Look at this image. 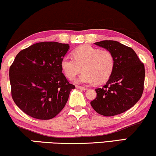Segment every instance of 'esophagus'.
<instances>
[{
  "mask_svg": "<svg viewBox=\"0 0 156 156\" xmlns=\"http://www.w3.org/2000/svg\"><path fill=\"white\" fill-rule=\"evenodd\" d=\"M76 88L80 89V90H87V87H83V86H80V85H76Z\"/></svg>",
  "mask_w": 156,
  "mask_h": 156,
  "instance_id": "esophagus-1",
  "label": "esophagus"
}]
</instances>
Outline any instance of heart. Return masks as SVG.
<instances>
[{
	"instance_id": "heart-1",
	"label": "heart",
	"mask_w": 156,
	"mask_h": 156,
	"mask_svg": "<svg viewBox=\"0 0 156 156\" xmlns=\"http://www.w3.org/2000/svg\"><path fill=\"white\" fill-rule=\"evenodd\" d=\"M73 56L63 57L61 67L69 80H73L83 67V73L77 80L78 83H104L110 77L115 68V57L108 50L83 45L74 50Z\"/></svg>"
}]
</instances>
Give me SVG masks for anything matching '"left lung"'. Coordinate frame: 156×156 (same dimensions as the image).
I'll use <instances>...</instances> for the list:
<instances>
[{"mask_svg":"<svg viewBox=\"0 0 156 156\" xmlns=\"http://www.w3.org/2000/svg\"><path fill=\"white\" fill-rule=\"evenodd\" d=\"M95 44L111 51L115 57V68L102 87L95 89L97 96L91 106L101 115L111 117L131 108L144 92L145 68L131 47L118 41L104 40Z\"/></svg>","mask_w":156,"mask_h":156,"instance_id":"8db88e82","label":"left lung"}]
</instances>
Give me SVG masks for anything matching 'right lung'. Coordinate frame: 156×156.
Returning <instances> with one entry per match:
<instances>
[{
    "label": "right lung",
    "instance_id": "right-lung-1",
    "mask_svg": "<svg viewBox=\"0 0 156 156\" xmlns=\"http://www.w3.org/2000/svg\"><path fill=\"white\" fill-rule=\"evenodd\" d=\"M68 44L44 41L23 49L10 66L13 101L26 115L38 119L55 117L75 88L62 73L61 61Z\"/></svg>",
    "mask_w": 156,
    "mask_h": 156
}]
</instances>
